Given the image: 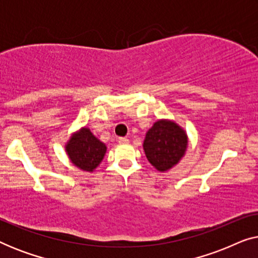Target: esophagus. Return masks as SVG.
<instances>
[{
    "label": "esophagus",
    "mask_w": 258,
    "mask_h": 258,
    "mask_svg": "<svg viewBox=\"0 0 258 258\" xmlns=\"http://www.w3.org/2000/svg\"><path fill=\"white\" fill-rule=\"evenodd\" d=\"M129 140L126 137H118V143H128Z\"/></svg>",
    "instance_id": "1"
}]
</instances>
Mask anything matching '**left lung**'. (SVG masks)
<instances>
[{"mask_svg": "<svg viewBox=\"0 0 258 258\" xmlns=\"http://www.w3.org/2000/svg\"><path fill=\"white\" fill-rule=\"evenodd\" d=\"M188 148L185 130L170 119H158L148 130L143 149L148 161L158 171H168L184 156Z\"/></svg>", "mask_w": 258, "mask_h": 258, "instance_id": "1", "label": "left lung"}]
</instances>
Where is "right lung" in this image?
Instances as JSON below:
<instances>
[{"label":"right lung","instance_id":"right-lung-1","mask_svg":"<svg viewBox=\"0 0 258 258\" xmlns=\"http://www.w3.org/2000/svg\"><path fill=\"white\" fill-rule=\"evenodd\" d=\"M66 153L75 167L93 172L103 160L107 146L94 136L89 128L83 126L70 136L66 144Z\"/></svg>","mask_w":258,"mask_h":258}]
</instances>
